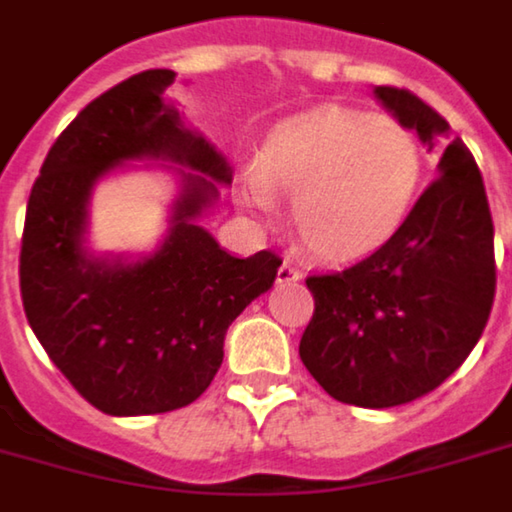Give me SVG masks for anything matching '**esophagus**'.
I'll return each mask as SVG.
<instances>
[{
  "mask_svg": "<svg viewBox=\"0 0 512 512\" xmlns=\"http://www.w3.org/2000/svg\"><path fill=\"white\" fill-rule=\"evenodd\" d=\"M300 279H303V274L292 264H287V261L277 269V285H290V282H300Z\"/></svg>",
  "mask_w": 512,
  "mask_h": 512,
  "instance_id": "34e87169",
  "label": "esophagus"
}]
</instances>
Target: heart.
I'll list each match as a JSON object with an SVG mask.
<instances>
[{"instance_id": "heart-1", "label": "heart", "mask_w": 512, "mask_h": 512, "mask_svg": "<svg viewBox=\"0 0 512 512\" xmlns=\"http://www.w3.org/2000/svg\"><path fill=\"white\" fill-rule=\"evenodd\" d=\"M422 150L412 131L383 116L316 108L269 131L238 199L256 214L292 196V222L318 259L344 264L381 251L412 212Z\"/></svg>"}]
</instances>
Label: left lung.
Wrapping results in <instances>:
<instances>
[{"label": "left lung", "instance_id": "1", "mask_svg": "<svg viewBox=\"0 0 512 512\" xmlns=\"http://www.w3.org/2000/svg\"><path fill=\"white\" fill-rule=\"evenodd\" d=\"M373 98L438 155L399 233L344 272L308 277L316 313L300 360L344 404L386 409L438 388L476 347L495 300V227L469 147L399 87Z\"/></svg>", "mask_w": 512, "mask_h": 512}]
</instances>
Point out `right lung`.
<instances>
[{
  "label": "right lung",
  "instance_id": "1",
  "mask_svg": "<svg viewBox=\"0 0 512 512\" xmlns=\"http://www.w3.org/2000/svg\"><path fill=\"white\" fill-rule=\"evenodd\" d=\"M176 72L147 69L95 98L43 160L25 212L20 292L30 329L80 396L111 417L163 414L207 391L230 323L274 285L279 256H230L199 222L233 165L165 100ZM144 162V166H134ZM137 167L177 178L147 254L95 252L97 183Z\"/></svg>",
  "mask_w": 512,
  "mask_h": 512
}]
</instances>
